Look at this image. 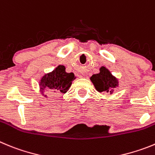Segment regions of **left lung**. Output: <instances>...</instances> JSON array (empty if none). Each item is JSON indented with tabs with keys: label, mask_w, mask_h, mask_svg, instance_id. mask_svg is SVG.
<instances>
[{
	"label": "left lung",
	"mask_w": 155,
	"mask_h": 155,
	"mask_svg": "<svg viewBox=\"0 0 155 155\" xmlns=\"http://www.w3.org/2000/svg\"><path fill=\"white\" fill-rule=\"evenodd\" d=\"M99 73L90 78L95 89L98 92H109L112 94L119 87V81L106 67H101Z\"/></svg>",
	"instance_id": "left-lung-1"
}]
</instances>
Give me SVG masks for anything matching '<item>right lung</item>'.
<instances>
[{
    "mask_svg": "<svg viewBox=\"0 0 155 155\" xmlns=\"http://www.w3.org/2000/svg\"><path fill=\"white\" fill-rule=\"evenodd\" d=\"M64 65L59 64L52 71L46 73L39 81L40 93L45 97H48L45 92L48 93H67L70 89L72 82L76 77L73 72L68 73Z\"/></svg>",
    "mask_w": 155,
    "mask_h": 155,
    "instance_id": "obj_1",
    "label": "right lung"
}]
</instances>
